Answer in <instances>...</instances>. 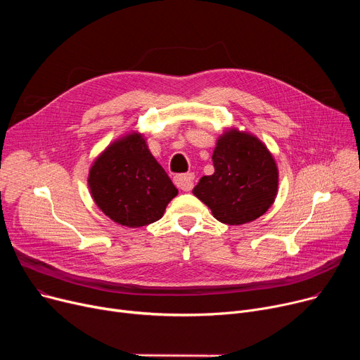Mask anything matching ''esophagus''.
Returning <instances> with one entry per match:
<instances>
[{
  "mask_svg": "<svg viewBox=\"0 0 360 360\" xmlns=\"http://www.w3.org/2000/svg\"><path fill=\"white\" fill-rule=\"evenodd\" d=\"M194 179H195L194 174H182V175H176L174 178L175 185L182 191H191L194 186Z\"/></svg>",
  "mask_w": 360,
  "mask_h": 360,
  "instance_id": "esophagus-1",
  "label": "esophagus"
}]
</instances>
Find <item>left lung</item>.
Returning a JSON list of instances; mask_svg holds the SVG:
<instances>
[{
    "label": "left lung",
    "mask_w": 360,
    "mask_h": 360,
    "mask_svg": "<svg viewBox=\"0 0 360 360\" xmlns=\"http://www.w3.org/2000/svg\"><path fill=\"white\" fill-rule=\"evenodd\" d=\"M213 165L214 174L202 176L193 194L219 221L243 224L270 209L277 194V166L257 137L236 129L224 132L217 140Z\"/></svg>",
    "instance_id": "8db88e82"
}]
</instances>
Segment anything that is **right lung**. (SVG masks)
Returning a JSON list of instances; mask_svg holds the SVG:
<instances>
[{"label":"right lung","mask_w":360,"mask_h":360,"mask_svg":"<svg viewBox=\"0 0 360 360\" xmlns=\"http://www.w3.org/2000/svg\"><path fill=\"white\" fill-rule=\"evenodd\" d=\"M94 202L113 221L140 228L162 219L178 190L140 134L110 144L89 174Z\"/></svg>","instance_id":"right-lung-1"}]
</instances>
